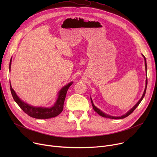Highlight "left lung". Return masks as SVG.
I'll return each instance as SVG.
<instances>
[{"label": "left lung", "mask_w": 157, "mask_h": 157, "mask_svg": "<svg viewBox=\"0 0 157 157\" xmlns=\"http://www.w3.org/2000/svg\"><path fill=\"white\" fill-rule=\"evenodd\" d=\"M143 56H144V62H145V68H146V71H147V65H146V58H145V56L143 55ZM147 79L146 78V88H145V90H144V93H143V96H142V97L141 98V99H140L139 101H138V102L132 108L130 111H128V112H127L125 114H124V115H123V116H121V117H112V116H110V115H108V114H105V113H104L103 112H102L100 109H98L97 108H96V107L94 105V103H93V101H92V98H91V102H92V106H93V108H94V111L96 112V113H97L99 115H101V117H104V118H111V119H122V118H126V117H127L128 116H129V115L131 114V113H132V112L136 109V108L139 105V104L141 103V102L142 101V100H143V98H144V95H145V94H146V87H147Z\"/></svg>", "instance_id": "8db88e82"}]
</instances>
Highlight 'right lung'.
<instances>
[{"mask_svg":"<svg viewBox=\"0 0 157 157\" xmlns=\"http://www.w3.org/2000/svg\"><path fill=\"white\" fill-rule=\"evenodd\" d=\"M11 60L10 63V69H11ZM72 84V82L62 88L59 92V97H58L56 103L53 107L49 108H39V107L37 108V107L31 106L28 104L22 101L17 96V95L16 94L15 92L14 91V90L12 88L11 83L10 89L14 101L17 103V104L20 107V108L26 114H27L29 116L37 119H48L58 116L63 111V103L66 97V94H67V92L69 88Z\"/></svg>","mask_w":157,"mask_h":157,"instance_id":"1","label":"right lung"}]
</instances>
